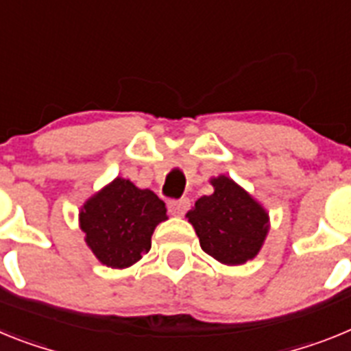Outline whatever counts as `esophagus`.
<instances>
[{
    "label": "esophagus",
    "mask_w": 351,
    "mask_h": 351,
    "mask_svg": "<svg viewBox=\"0 0 351 351\" xmlns=\"http://www.w3.org/2000/svg\"><path fill=\"white\" fill-rule=\"evenodd\" d=\"M189 206H191V201H189L187 197H182V199L169 201V203H167L169 213H171V215H176V217H182V215L189 210Z\"/></svg>",
    "instance_id": "1"
}]
</instances>
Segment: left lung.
<instances>
[{
	"mask_svg": "<svg viewBox=\"0 0 351 351\" xmlns=\"http://www.w3.org/2000/svg\"><path fill=\"white\" fill-rule=\"evenodd\" d=\"M213 194L203 196L185 213L201 249L222 265H243L263 247L270 217L260 201L226 175L210 178Z\"/></svg>",
	"mask_w": 351,
	"mask_h": 351,
	"instance_id": "1",
	"label": "left lung"
}]
</instances>
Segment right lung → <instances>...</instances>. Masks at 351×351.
<instances>
[{"instance_id":"right-lung-1","label":"right lung","mask_w":351,"mask_h":351,"mask_svg":"<svg viewBox=\"0 0 351 351\" xmlns=\"http://www.w3.org/2000/svg\"><path fill=\"white\" fill-rule=\"evenodd\" d=\"M166 205L150 189L117 178L84 201L79 228L84 242L106 267L129 268L152 247L157 224L167 219Z\"/></svg>"}]
</instances>
